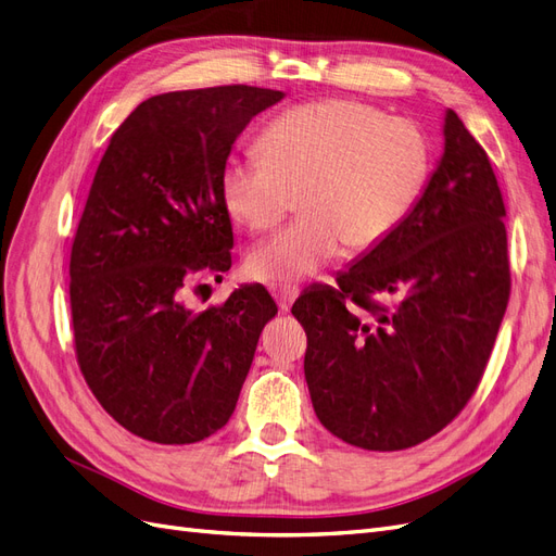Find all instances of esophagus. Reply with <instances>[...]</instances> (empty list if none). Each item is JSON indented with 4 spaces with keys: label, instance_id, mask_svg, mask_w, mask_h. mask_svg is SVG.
<instances>
[{
    "label": "esophagus",
    "instance_id": "34e87169",
    "mask_svg": "<svg viewBox=\"0 0 556 556\" xmlns=\"http://www.w3.org/2000/svg\"><path fill=\"white\" fill-rule=\"evenodd\" d=\"M276 292V301H278V308L282 313H288L294 304V299L299 296V288L296 285H280V288L274 290Z\"/></svg>",
    "mask_w": 556,
    "mask_h": 556
}]
</instances>
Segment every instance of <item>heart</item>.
<instances>
[{
	"instance_id": "b5f03b06",
	"label": "heart",
	"mask_w": 556,
	"mask_h": 556,
	"mask_svg": "<svg viewBox=\"0 0 556 556\" xmlns=\"http://www.w3.org/2000/svg\"><path fill=\"white\" fill-rule=\"evenodd\" d=\"M262 157H231L223 199L250 233L301 215L248 260L264 282H299L341 255L378 248L406 223L431 174V143L406 117L325 99L280 113L260 139Z\"/></svg>"
}]
</instances>
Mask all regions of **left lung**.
Segmentation results:
<instances>
[{
  "label": "left lung",
  "mask_w": 556,
  "mask_h": 556,
  "mask_svg": "<svg viewBox=\"0 0 556 556\" xmlns=\"http://www.w3.org/2000/svg\"><path fill=\"white\" fill-rule=\"evenodd\" d=\"M445 153L390 239L301 294L319 422L362 450L425 443L476 394L510 299L506 206L484 148L452 109Z\"/></svg>",
  "instance_id": "1"
}]
</instances>
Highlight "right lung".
Masks as SVG:
<instances>
[{"label":"right lung","instance_id":"add662e5","mask_svg":"<svg viewBox=\"0 0 556 556\" xmlns=\"http://www.w3.org/2000/svg\"><path fill=\"white\" fill-rule=\"evenodd\" d=\"M282 97L252 86L150 97L97 166L72 243L74 350L94 399L143 441L188 445L223 429L278 313L262 285L199 313L185 296L231 268L223 169L245 125Z\"/></svg>","mask_w":556,"mask_h":556}]
</instances>
